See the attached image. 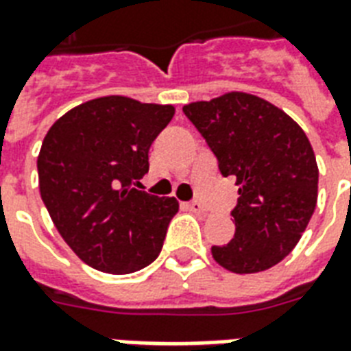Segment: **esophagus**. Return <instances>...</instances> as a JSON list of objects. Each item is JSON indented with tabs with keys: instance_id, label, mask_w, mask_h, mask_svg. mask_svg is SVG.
I'll return each instance as SVG.
<instances>
[{
	"instance_id": "esophagus-1",
	"label": "esophagus",
	"mask_w": 351,
	"mask_h": 351,
	"mask_svg": "<svg viewBox=\"0 0 351 351\" xmlns=\"http://www.w3.org/2000/svg\"><path fill=\"white\" fill-rule=\"evenodd\" d=\"M186 208L193 213H204L206 211V208L200 202H189V204H186Z\"/></svg>"
}]
</instances>
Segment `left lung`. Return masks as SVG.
<instances>
[{
    "label": "left lung",
    "instance_id": "1",
    "mask_svg": "<svg viewBox=\"0 0 351 351\" xmlns=\"http://www.w3.org/2000/svg\"><path fill=\"white\" fill-rule=\"evenodd\" d=\"M182 110L217 156L223 176L239 186L234 237L211 247V256L235 274L271 269L296 247L317 206L318 165L306 132L282 108L245 92Z\"/></svg>",
    "mask_w": 351,
    "mask_h": 351
}]
</instances>
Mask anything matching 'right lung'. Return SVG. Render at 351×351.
<instances>
[{"mask_svg":"<svg viewBox=\"0 0 351 351\" xmlns=\"http://www.w3.org/2000/svg\"><path fill=\"white\" fill-rule=\"evenodd\" d=\"M173 116V104L106 95L66 112L45 134L36 162L40 195L58 234L93 269L130 274L162 250L178 200L134 186Z\"/></svg>","mask_w":351,"mask_h":351,"instance_id":"add662e5","label":"right lung"}]
</instances>
